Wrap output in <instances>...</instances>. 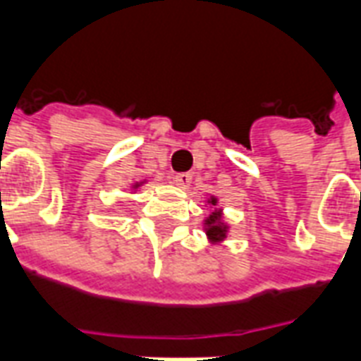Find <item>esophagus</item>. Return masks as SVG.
I'll use <instances>...</instances> for the list:
<instances>
[{"label": "esophagus", "instance_id": "34e87169", "mask_svg": "<svg viewBox=\"0 0 361 361\" xmlns=\"http://www.w3.org/2000/svg\"><path fill=\"white\" fill-rule=\"evenodd\" d=\"M191 180H193V176L189 172H181V173H176V178H173V181H176V185L181 189H188L189 185H191Z\"/></svg>", "mask_w": 361, "mask_h": 361}]
</instances>
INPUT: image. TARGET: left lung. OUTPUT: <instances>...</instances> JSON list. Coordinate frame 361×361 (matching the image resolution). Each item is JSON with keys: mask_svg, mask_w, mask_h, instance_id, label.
<instances>
[{"mask_svg": "<svg viewBox=\"0 0 361 361\" xmlns=\"http://www.w3.org/2000/svg\"><path fill=\"white\" fill-rule=\"evenodd\" d=\"M207 204L210 207V214L204 216V220H202V229H204V233H207L208 243H210L212 247H216V245H221V243L228 239V233L229 229H231V226L224 220V208L220 207L218 197L210 195L207 199Z\"/></svg>", "mask_w": 361, "mask_h": 361, "instance_id": "obj_1", "label": "left lung"}]
</instances>
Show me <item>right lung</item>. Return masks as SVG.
Masks as SVG:
<instances>
[{
    "label": "right lung",
    "mask_w": 361,
    "mask_h": 361,
    "mask_svg": "<svg viewBox=\"0 0 361 361\" xmlns=\"http://www.w3.org/2000/svg\"><path fill=\"white\" fill-rule=\"evenodd\" d=\"M145 183H147V180H141V181H135V183H132V188H130V189H132V191H130V195H133V193H135V191H140V189L143 188Z\"/></svg>",
    "instance_id": "1"
}]
</instances>
